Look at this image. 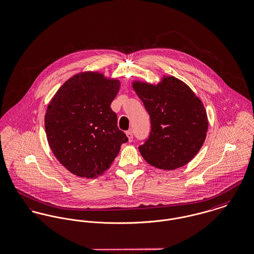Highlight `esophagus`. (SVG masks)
I'll return each mask as SVG.
<instances>
[{"mask_svg":"<svg viewBox=\"0 0 254 254\" xmlns=\"http://www.w3.org/2000/svg\"><path fill=\"white\" fill-rule=\"evenodd\" d=\"M126 134H127V137L128 142H131V141H132V139H133L132 131H131V130H128V131H127V132H126Z\"/></svg>","mask_w":254,"mask_h":254,"instance_id":"34e87169","label":"esophagus"}]
</instances>
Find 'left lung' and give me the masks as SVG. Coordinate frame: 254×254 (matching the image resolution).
Here are the masks:
<instances>
[{
    "label": "left lung",
    "instance_id": "1",
    "mask_svg": "<svg viewBox=\"0 0 254 254\" xmlns=\"http://www.w3.org/2000/svg\"><path fill=\"white\" fill-rule=\"evenodd\" d=\"M135 91L150 115L151 133L139 146L143 158L162 170L188 164L204 144L208 117L204 104L182 80L163 75L151 84L133 80Z\"/></svg>",
    "mask_w": 254,
    "mask_h": 254
}]
</instances>
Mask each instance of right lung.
<instances>
[{"label": "right lung", "instance_id": "right-lung-1", "mask_svg": "<svg viewBox=\"0 0 254 254\" xmlns=\"http://www.w3.org/2000/svg\"><path fill=\"white\" fill-rule=\"evenodd\" d=\"M121 82L98 71L67 79L51 98L44 117L51 151L73 175L96 178L110 168L123 143L110 104Z\"/></svg>", "mask_w": 254, "mask_h": 254}]
</instances>
